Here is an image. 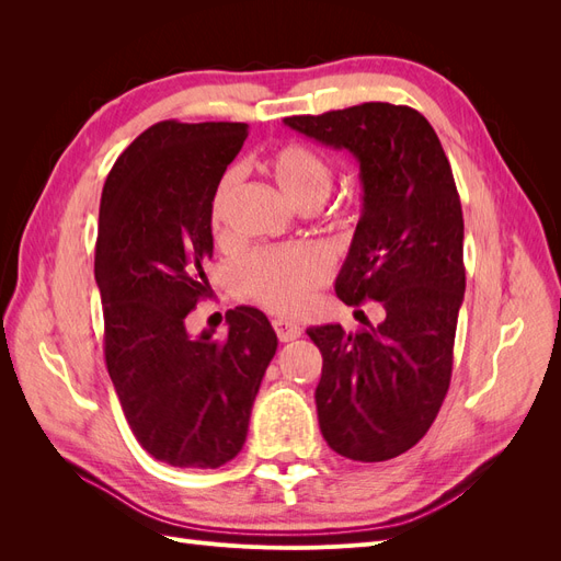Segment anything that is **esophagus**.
I'll return each mask as SVG.
<instances>
[{
	"instance_id": "34e87169",
	"label": "esophagus",
	"mask_w": 561,
	"mask_h": 561,
	"mask_svg": "<svg viewBox=\"0 0 561 561\" xmlns=\"http://www.w3.org/2000/svg\"><path fill=\"white\" fill-rule=\"evenodd\" d=\"M271 325H274L280 342H293V339L301 336V328L297 325V322L287 320V318H274V320H271Z\"/></svg>"
}]
</instances>
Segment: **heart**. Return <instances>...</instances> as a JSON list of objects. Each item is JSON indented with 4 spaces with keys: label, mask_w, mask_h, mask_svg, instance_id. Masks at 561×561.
Returning <instances> with one entry per match:
<instances>
[{
    "label": "heart",
    "mask_w": 561,
    "mask_h": 561,
    "mask_svg": "<svg viewBox=\"0 0 561 561\" xmlns=\"http://www.w3.org/2000/svg\"><path fill=\"white\" fill-rule=\"evenodd\" d=\"M268 168L280 192L299 208H318L334 182L330 161L318 149L299 142L278 147L268 159ZM236 173H225L210 196L208 222L215 233L222 231L225 206ZM328 276V254L313 245L254 250L233 266L236 285L262 307L278 313H299Z\"/></svg>",
    "instance_id": "obj_1"
}]
</instances>
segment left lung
<instances>
[{
    "label": "left lung",
    "instance_id": "left-lung-1",
    "mask_svg": "<svg viewBox=\"0 0 561 561\" xmlns=\"http://www.w3.org/2000/svg\"><path fill=\"white\" fill-rule=\"evenodd\" d=\"M283 122L360 165L363 213L334 290L348 307L381 301L386 318L358 332L320 325L307 334L322 353V437L351 461H388L428 433L451 379L466 293L451 165L426 116L404 105L363 103Z\"/></svg>",
    "mask_w": 561,
    "mask_h": 561
}]
</instances>
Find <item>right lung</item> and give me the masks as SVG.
I'll list each match as a JSON object with an SVG mask.
<instances>
[{
  "label": "right lung",
  "mask_w": 561,
  "mask_h": 561,
  "mask_svg": "<svg viewBox=\"0 0 561 561\" xmlns=\"http://www.w3.org/2000/svg\"><path fill=\"white\" fill-rule=\"evenodd\" d=\"M248 124L159 122L135 138L100 198L95 283L105 363L138 443L168 466L219 468L243 449L252 402L278 336L252 307L229 332L192 336L186 316L213 297L208 206Z\"/></svg>",
  "instance_id": "1"
}]
</instances>
